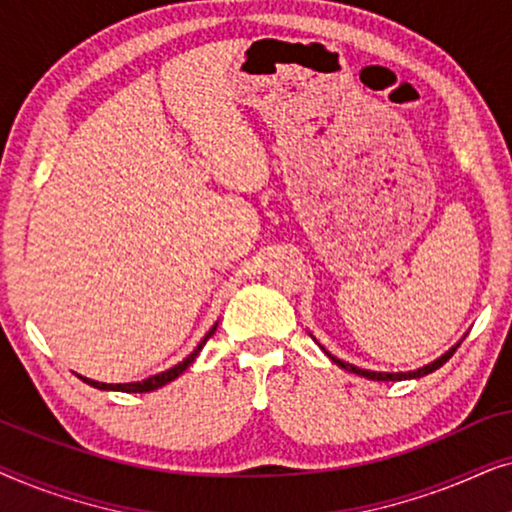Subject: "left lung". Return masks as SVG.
<instances>
[{"label": "left lung", "instance_id": "1", "mask_svg": "<svg viewBox=\"0 0 512 512\" xmlns=\"http://www.w3.org/2000/svg\"><path fill=\"white\" fill-rule=\"evenodd\" d=\"M459 347V345H457ZM457 347H452L450 352L447 354H443L440 356V359H436L433 363H429V366H424V368H419V370H412V373H373V370H363V368H356V366H352V363H345V361H340V359H335V356H331V359L338 363L340 368H345V370H349V373H356V375H361V377H368V380H377V382H391V380H412V377H424V375H429V373H433V370H438L440 366H443L445 361H450L452 359V354L457 352Z\"/></svg>", "mask_w": 512, "mask_h": 512}]
</instances>
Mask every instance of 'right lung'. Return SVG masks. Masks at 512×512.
<instances>
[{
    "label": "right lung",
    "mask_w": 512,
    "mask_h": 512,
    "mask_svg": "<svg viewBox=\"0 0 512 512\" xmlns=\"http://www.w3.org/2000/svg\"><path fill=\"white\" fill-rule=\"evenodd\" d=\"M214 331H216V326L212 328V331H209L205 338H202V342L198 347L193 349L191 354L186 356L184 361L181 363H177V366L174 368H170V370H165V373H158V375H153V377H149V380H142V382H130V384H104V382H95V380H88V377H81L83 382L86 384H90V387H95V389H111V391H128V394H144V391H153V389H158V387H163V384H167V382H172V380H177V377L184 373V370L191 366V363L195 361V356L200 354V349L205 347V342L212 338L214 335Z\"/></svg>",
    "instance_id": "right-lung-1"
}]
</instances>
